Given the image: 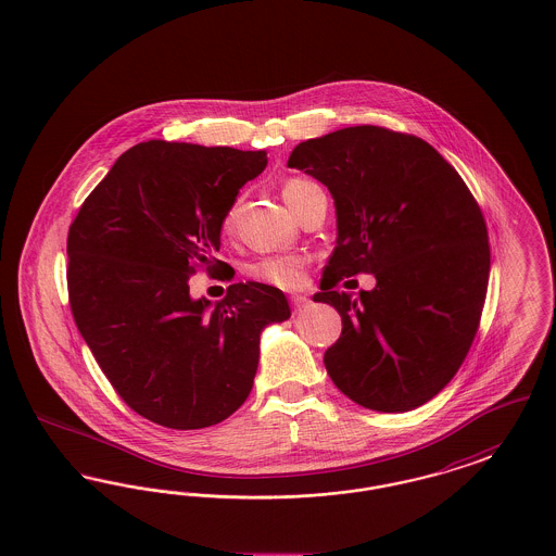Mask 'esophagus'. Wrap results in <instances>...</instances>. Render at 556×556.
Returning <instances> with one entry per match:
<instances>
[{
  "mask_svg": "<svg viewBox=\"0 0 556 556\" xmlns=\"http://www.w3.org/2000/svg\"><path fill=\"white\" fill-rule=\"evenodd\" d=\"M290 300L293 313H300V311H304V308L311 304V298H306V295H300V293L291 295Z\"/></svg>",
  "mask_w": 556,
  "mask_h": 556,
  "instance_id": "34e87169",
  "label": "esophagus"
}]
</instances>
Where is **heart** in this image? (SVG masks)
Masks as SVG:
<instances>
[{
	"instance_id": "1",
	"label": "heart",
	"mask_w": 556,
	"mask_h": 556,
	"mask_svg": "<svg viewBox=\"0 0 556 556\" xmlns=\"http://www.w3.org/2000/svg\"><path fill=\"white\" fill-rule=\"evenodd\" d=\"M315 184L291 177L283 184V198L290 204L291 211L300 208L304 198L315 189ZM236 229V204H231L227 212L220 218V231L223 236H231ZM306 266L308 258L304 254H275V256H265L258 258L256 263L245 268V275L258 283H266L279 290H295L304 283L306 277Z\"/></svg>"
}]
</instances>
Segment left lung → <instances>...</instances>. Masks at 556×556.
Wrapping results in <instances>:
<instances>
[{"label":"left lung","mask_w":556,"mask_h":556,"mask_svg":"<svg viewBox=\"0 0 556 556\" xmlns=\"http://www.w3.org/2000/svg\"><path fill=\"white\" fill-rule=\"evenodd\" d=\"M288 166L336 200L338 243L313 298L342 317L323 358L331 381L370 410L421 406L460 369L485 302L490 243L473 193L421 137L375 125L302 141ZM358 271L378 286L354 301L337 286Z\"/></svg>","instance_id":"left-lung-1"}]
</instances>
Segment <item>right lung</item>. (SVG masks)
<instances>
[{
    "instance_id": "obj_1",
    "label": "right lung",
    "mask_w": 556,
    "mask_h": 556,
    "mask_svg": "<svg viewBox=\"0 0 556 556\" xmlns=\"http://www.w3.org/2000/svg\"><path fill=\"white\" fill-rule=\"evenodd\" d=\"M266 152L152 139L114 162L68 229V300L116 394L152 424L202 429L252 390L261 333L290 318L283 291L245 281L189 295L198 266L225 268L220 218Z\"/></svg>"
}]
</instances>
